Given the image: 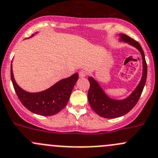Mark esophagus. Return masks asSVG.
I'll use <instances>...</instances> for the list:
<instances>
[{"instance_id": "esophagus-1", "label": "esophagus", "mask_w": 158, "mask_h": 158, "mask_svg": "<svg viewBox=\"0 0 158 158\" xmlns=\"http://www.w3.org/2000/svg\"><path fill=\"white\" fill-rule=\"evenodd\" d=\"M79 76L80 77H84L87 76V72L84 70H81V71H79Z\"/></svg>"}]
</instances>
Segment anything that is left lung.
Returning <instances> with one entry per match:
<instances>
[{
  "label": "left lung",
  "instance_id": "8db88e82",
  "mask_svg": "<svg viewBox=\"0 0 158 158\" xmlns=\"http://www.w3.org/2000/svg\"><path fill=\"white\" fill-rule=\"evenodd\" d=\"M118 35L120 37V41L135 47L141 53L143 64L142 77L135 90L126 99L119 100L109 97L95 79L92 77H88L90 82V89L87 95L89 103L97 115L106 118H118L128 113L139 101L147 79V63L141 45L127 35L121 33L118 34Z\"/></svg>",
  "mask_w": 158,
  "mask_h": 158
}]
</instances>
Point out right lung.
Wrapping results in <instances>:
<instances>
[{
    "label": "right lung",
    "instance_id": "right-lung-1",
    "mask_svg": "<svg viewBox=\"0 0 158 158\" xmlns=\"http://www.w3.org/2000/svg\"><path fill=\"white\" fill-rule=\"evenodd\" d=\"M10 77L16 94L23 105L32 113L48 116L57 114L67 105L73 88L78 80V74L76 73L71 77L61 80L47 90L37 93L27 92L19 87L14 77L12 64Z\"/></svg>",
    "mask_w": 158,
    "mask_h": 158
}]
</instances>
